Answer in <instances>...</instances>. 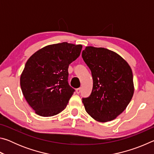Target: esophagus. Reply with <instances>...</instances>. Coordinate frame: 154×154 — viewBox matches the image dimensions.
I'll list each match as a JSON object with an SVG mask.
<instances>
[{"label":"esophagus","instance_id":"esophagus-1","mask_svg":"<svg viewBox=\"0 0 154 154\" xmlns=\"http://www.w3.org/2000/svg\"><path fill=\"white\" fill-rule=\"evenodd\" d=\"M76 92H77V94H79L81 92V88H80L76 89Z\"/></svg>","mask_w":154,"mask_h":154}]
</instances>
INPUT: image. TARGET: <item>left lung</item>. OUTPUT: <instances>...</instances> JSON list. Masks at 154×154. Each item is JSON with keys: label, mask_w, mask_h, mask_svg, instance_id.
<instances>
[{"label": "left lung", "mask_w": 154, "mask_h": 154, "mask_svg": "<svg viewBox=\"0 0 154 154\" xmlns=\"http://www.w3.org/2000/svg\"><path fill=\"white\" fill-rule=\"evenodd\" d=\"M82 58L93 79L92 93L82 98L85 111L96 121L113 120L126 109L133 96L131 68L118 54L103 48L86 47Z\"/></svg>", "instance_id": "obj_1"}]
</instances>
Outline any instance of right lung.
<instances>
[{
	"label": "right lung",
	"mask_w": 154,
	"mask_h": 154,
	"mask_svg": "<svg viewBox=\"0 0 154 154\" xmlns=\"http://www.w3.org/2000/svg\"><path fill=\"white\" fill-rule=\"evenodd\" d=\"M82 45L63 42L36 51L20 77L23 95L40 116H56L66 108L75 90L68 83L69 64L79 56Z\"/></svg>",
	"instance_id": "right-lung-1"
}]
</instances>
